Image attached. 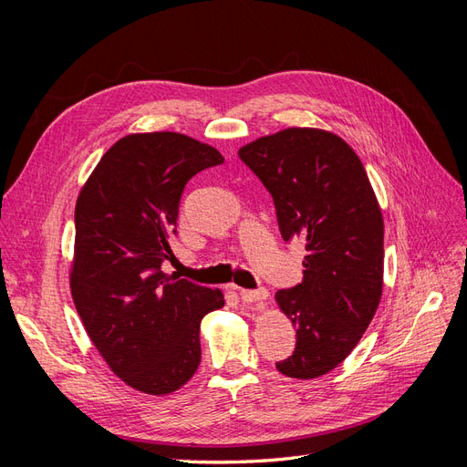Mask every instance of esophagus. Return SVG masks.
<instances>
[{"label":"esophagus","instance_id":"obj_1","mask_svg":"<svg viewBox=\"0 0 467 467\" xmlns=\"http://www.w3.org/2000/svg\"><path fill=\"white\" fill-rule=\"evenodd\" d=\"M239 298H242L247 304H263L268 298V290L266 288L242 290V292H239Z\"/></svg>","mask_w":467,"mask_h":467}]
</instances>
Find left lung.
Instances as JSON below:
<instances>
[{"label": "left lung", "mask_w": 467, "mask_h": 467, "mask_svg": "<svg viewBox=\"0 0 467 467\" xmlns=\"http://www.w3.org/2000/svg\"><path fill=\"white\" fill-rule=\"evenodd\" d=\"M271 192L285 242L302 239L304 278L276 292L296 327L280 374L309 379L337 368L368 327L384 282V220L358 155L338 136L286 129L239 150Z\"/></svg>", "instance_id": "left-lung-1"}]
</instances>
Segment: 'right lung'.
I'll use <instances>...</instances> for the list:
<instances>
[{
	"instance_id": "add662e5",
	"label": "right lung",
	"mask_w": 467,
	"mask_h": 467,
	"mask_svg": "<svg viewBox=\"0 0 467 467\" xmlns=\"http://www.w3.org/2000/svg\"><path fill=\"white\" fill-rule=\"evenodd\" d=\"M220 163L216 148L185 134H130L78 196L72 298L110 370L138 391L185 386L201 364V319L223 306L220 290L161 271L185 185Z\"/></svg>"
}]
</instances>
